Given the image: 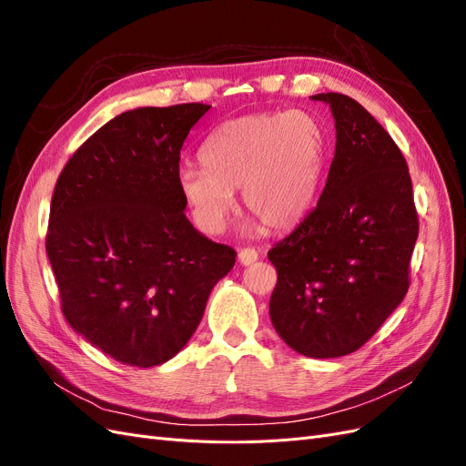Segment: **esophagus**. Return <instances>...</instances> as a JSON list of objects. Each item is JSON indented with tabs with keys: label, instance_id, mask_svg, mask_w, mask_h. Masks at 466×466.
Listing matches in <instances>:
<instances>
[{
	"label": "esophagus",
	"instance_id": "obj_1",
	"mask_svg": "<svg viewBox=\"0 0 466 466\" xmlns=\"http://www.w3.org/2000/svg\"><path fill=\"white\" fill-rule=\"evenodd\" d=\"M258 260V252L255 248H241L238 250V262L243 266H250L252 262Z\"/></svg>",
	"mask_w": 466,
	"mask_h": 466
}]
</instances>
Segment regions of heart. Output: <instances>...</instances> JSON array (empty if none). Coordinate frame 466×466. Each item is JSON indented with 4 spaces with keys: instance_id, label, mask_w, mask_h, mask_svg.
<instances>
[{
    "instance_id": "heart-1",
    "label": "heart",
    "mask_w": 466,
    "mask_h": 466,
    "mask_svg": "<svg viewBox=\"0 0 466 466\" xmlns=\"http://www.w3.org/2000/svg\"><path fill=\"white\" fill-rule=\"evenodd\" d=\"M327 149V132L309 112H252L211 132L200 149L202 167H180L177 187L208 233L223 231L237 190L266 231H289L317 200ZM256 222L247 229H257Z\"/></svg>"
}]
</instances>
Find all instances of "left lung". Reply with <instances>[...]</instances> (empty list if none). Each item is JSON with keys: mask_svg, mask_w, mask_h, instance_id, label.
Segmentation results:
<instances>
[{"mask_svg": "<svg viewBox=\"0 0 466 466\" xmlns=\"http://www.w3.org/2000/svg\"><path fill=\"white\" fill-rule=\"evenodd\" d=\"M330 106L336 149L317 208L268 258L276 332L307 358L361 348L400 305L418 238L412 180L400 149L368 110L340 93Z\"/></svg>", "mask_w": 466, "mask_h": 466, "instance_id": "8db88e82", "label": "left lung"}]
</instances>
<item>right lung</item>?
Masks as SVG:
<instances>
[{"label":"right lung","mask_w":466,"mask_h":466,"mask_svg":"<svg viewBox=\"0 0 466 466\" xmlns=\"http://www.w3.org/2000/svg\"><path fill=\"white\" fill-rule=\"evenodd\" d=\"M209 105L142 106L98 128L56 182L46 252L79 336L134 368L175 358L235 250L185 216L180 149Z\"/></svg>","instance_id":"add662e5"}]
</instances>
